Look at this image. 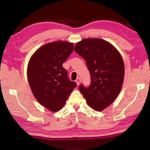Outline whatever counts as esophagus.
<instances>
[{"label": "esophagus", "mask_w": 150, "mask_h": 150, "mask_svg": "<svg viewBox=\"0 0 150 150\" xmlns=\"http://www.w3.org/2000/svg\"><path fill=\"white\" fill-rule=\"evenodd\" d=\"M76 84H77V85H78V86H79L80 84V83H81V79H80V78H78L76 79Z\"/></svg>", "instance_id": "esophagus-1"}]
</instances>
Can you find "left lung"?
I'll list each match as a JSON object with an SVG mask.
<instances>
[{
  "label": "left lung",
  "instance_id": "obj_1",
  "mask_svg": "<svg viewBox=\"0 0 150 150\" xmlns=\"http://www.w3.org/2000/svg\"><path fill=\"white\" fill-rule=\"evenodd\" d=\"M75 52L86 61L91 75V84L79 90L88 105L101 111L115 101L122 88L125 65L117 50L106 40L84 39L76 44Z\"/></svg>",
  "mask_w": 150,
  "mask_h": 150
}]
</instances>
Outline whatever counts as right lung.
Listing matches in <instances>:
<instances>
[{"mask_svg": "<svg viewBox=\"0 0 150 150\" xmlns=\"http://www.w3.org/2000/svg\"><path fill=\"white\" fill-rule=\"evenodd\" d=\"M66 41L48 43L36 51L28 66L30 88L38 101L52 112L64 106L76 83L68 78L62 64L73 51Z\"/></svg>", "mask_w": 150, "mask_h": 150, "instance_id": "obj_1", "label": "right lung"}]
</instances>
